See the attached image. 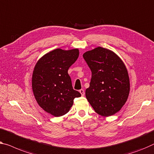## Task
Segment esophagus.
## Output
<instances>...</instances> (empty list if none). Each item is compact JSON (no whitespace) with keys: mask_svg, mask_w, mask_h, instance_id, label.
Returning <instances> with one entry per match:
<instances>
[{"mask_svg":"<svg viewBox=\"0 0 154 154\" xmlns=\"http://www.w3.org/2000/svg\"><path fill=\"white\" fill-rule=\"evenodd\" d=\"M79 93H81L82 96H84V91L83 90V89H81V90H79Z\"/></svg>","mask_w":154,"mask_h":154,"instance_id":"34e87169","label":"esophagus"}]
</instances>
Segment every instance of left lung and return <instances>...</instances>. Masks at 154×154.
Wrapping results in <instances>:
<instances>
[{"label":"left lung","mask_w":154,"mask_h":154,"mask_svg":"<svg viewBox=\"0 0 154 154\" xmlns=\"http://www.w3.org/2000/svg\"><path fill=\"white\" fill-rule=\"evenodd\" d=\"M83 57L92 72L86 99L97 114L113 116L125 105L129 94V77L125 63L116 53L102 47L86 52Z\"/></svg>","instance_id":"1"}]
</instances>
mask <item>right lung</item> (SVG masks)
<instances>
[{
	"label": "right lung",
	"mask_w": 154,
	"mask_h": 154,
	"mask_svg": "<svg viewBox=\"0 0 154 154\" xmlns=\"http://www.w3.org/2000/svg\"><path fill=\"white\" fill-rule=\"evenodd\" d=\"M79 50L55 49L45 54L34 68L32 86L38 105L55 117L69 111L75 97L81 94L73 89L68 70L79 57Z\"/></svg>",
	"instance_id": "add662e5"
}]
</instances>
